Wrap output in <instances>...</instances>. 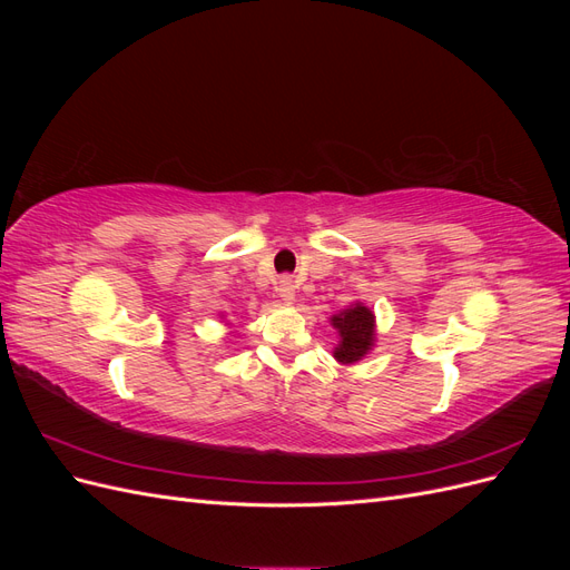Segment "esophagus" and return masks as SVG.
Returning a JSON list of instances; mask_svg holds the SVG:
<instances>
[{"label": "esophagus", "mask_w": 570, "mask_h": 570, "mask_svg": "<svg viewBox=\"0 0 570 570\" xmlns=\"http://www.w3.org/2000/svg\"><path fill=\"white\" fill-rule=\"evenodd\" d=\"M275 292H278L281 299L285 304H292V302H295V295H297V285H295V281H292V278H281L278 287H275Z\"/></svg>", "instance_id": "34e87169"}]
</instances>
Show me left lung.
Returning a JSON list of instances; mask_svg holds the SVG:
<instances>
[{"mask_svg":"<svg viewBox=\"0 0 570 570\" xmlns=\"http://www.w3.org/2000/svg\"><path fill=\"white\" fill-rule=\"evenodd\" d=\"M331 325L340 337L333 350V356L340 364L354 366L375 347V314L364 302H354L333 314Z\"/></svg>","mask_w":570,"mask_h":570,"instance_id":"1","label":"left lung"}]
</instances>
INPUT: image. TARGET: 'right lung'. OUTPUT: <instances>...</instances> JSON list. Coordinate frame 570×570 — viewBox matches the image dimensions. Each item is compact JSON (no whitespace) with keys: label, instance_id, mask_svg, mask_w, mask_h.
<instances>
[{"label":"right lung","instance_id":"1","mask_svg":"<svg viewBox=\"0 0 570 570\" xmlns=\"http://www.w3.org/2000/svg\"><path fill=\"white\" fill-rule=\"evenodd\" d=\"M218 316H220V318H226V316H223V312H220V314H218ZM226 325H230V323H226Z\"/></svg>","mask_w":570,"mask_h":570}]
</instances>
